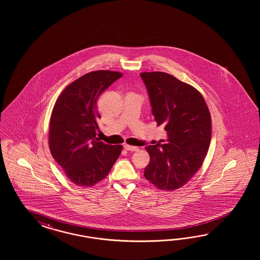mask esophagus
Returning <instances> with one entry per match:
<instances>
[{
	"label": "esophagus",
	"instance_id": "1",
	"mask_svg": "<svg viewBox=\"0 0 260 260\" xmlns=\"http://www.w3.org/2000/svg\"><path fill=\"white\" fill-rule=\"evenodd\" d=\"M124 149L128 151H137L139 150L137 147H134V146H131V145H124Z\"/></svg>",
	"mask_w": 260,
	"mask_h": 260
}]
</instances>
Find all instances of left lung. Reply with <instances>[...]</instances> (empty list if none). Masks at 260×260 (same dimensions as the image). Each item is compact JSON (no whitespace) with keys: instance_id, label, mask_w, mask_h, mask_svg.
I'll use <instances>...</instances> for the list:
<instances>
[{"instance_id":"left-lung-1","label":"left lung","mask_w":260,"mask_h":260,"mask_svg":"<svg viewBox=\"0 0 260 260\" xmlns=\"http://www.w3.org/2000/svg\"><path fill=\"white\" fill-rule=\"evenodd\" d=\"M151 113L164 126L167 140L146 147L150 163L144 176L156 188L184 186L202 166L212 138V120L203 96L194 87L161 71L140 74Z\"/></svg>"}]
</instances>
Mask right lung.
<instances>
[{"instance_id": "add662e5", "label": "right lung", "mask_w": 260, "mask_h": 260, "mask_svg": "<svg viewBox=\"0 0 260 260\" xmlns=\"http://www.w3.org/2000/svg\"><path fill=\"white\" fill-rule=\"evenodd\" d=\"M122 77L117 71H96L69 85L57 99L49 123V149L72 183L91 187L103 180L118 159L122 146L99 141L97 99Z\"/></svg>"}]
</instances>
